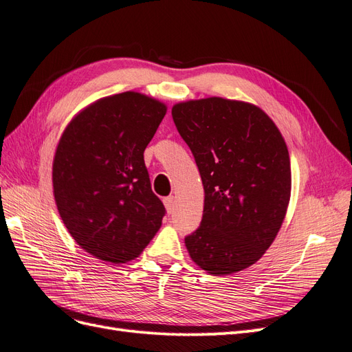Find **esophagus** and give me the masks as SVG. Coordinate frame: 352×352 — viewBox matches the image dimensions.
<instances>
[{
  "label": "esophagus",
  "mask_w": 352,
  "mask_h": 352,
  "mask_svg": "<svg viewBox=\"0 0 352 352\" xmlns=\"http://www.w3.org/2000/svg\"><path fill=\"white\" fill-rule=\"evenodd\" d=\"M163 202H164V206H166V210L168 214H172L173 210H175V206H176V199H175V196H167V198H164L163 199Z\"/></svg>",
  "instance_id": "esophagus-1"
}]
</instances>
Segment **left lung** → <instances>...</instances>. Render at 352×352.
I'll return each instance as SVG.
<instances>
[{
  "label": "left lung",
  "mask_w": 352,
  "mask_h": 352,
  "mask_svg": "<svg viewBox=\"0 0 352 352\" xmlns=\"http://www.w3.org/2000/svg\"><path fill=\"white\" fill-rule=\"evenodd\" d=\"M172 117L205 190L201 227L185 238L189 256L214 276L241 272L263 257L286 217L285 138L258 107L219 96L179 102Z\"/></svg>",
  "instance_id": "8db88e82"
}]
</instances>
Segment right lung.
I'll return each instance as SVG.
<instances>
[{
  "mask_svg": "<svg viewBox=\"0 0 352 352\" xmlns=\"http://www.w3.org/2000/svg\"><path fill=\"white\" fill-rule=\"evenodd\" d=\"M167 107L122 92L82 109L53 160V195L69 234L91 256L121 264L142 254L166 209L151 190L144 150Z\"/></svg>",
  "mask_w": 352,
  "mask_h": 352,
  "instance_id": "add662e5",
  "label": "right lung"
}]
</instances>
